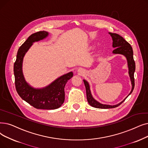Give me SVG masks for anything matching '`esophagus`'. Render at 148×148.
Returning <instances> with one entry per match:
<instances>
[{
	"mask_svg": "<svg viewBox=\"0 0 148 148\" xmlns=\"http://www.w3.org/2000/svg\"><path fill=\"white\" fill-rule=\"evenodd\" d=\"M77 71H78V73H79V74H80V75H83V74H85V71L83 70V69H82V68L79 69Z\"/></svg>",
	"mask_w": 148,
	"mask_h": 148,
	"instance_id": "obj_1",
	"label": "esophagus"
}]
</instances>
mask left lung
I'll use <instances>...</instances> for the list:
<instances>
[{
    "mask_svg": "<svg viewBox=\"0 0 148 148\" xmlns=\"http://www.w3.org/2000/svg\"><path fill=\"white\" fill-rule=\"evenodd\" d=\"M111 35V36L112 38V47L114 48H115V49L113 51L114 54H120L124 55L127 59V65L128 68H129V74L131 79V83H132V89L131 91L130 92V94L128 95L126 99L129 96L132 92L133 91V89L134 88L135 83H134V72L136 70V63H135L134 57H133V50L132 48L131 47V45L126 42L124 38L122 37L121 36L116 34V33H109ZM83 82L85 85L86 88V97L87 100L89 103V104L92 107L96 108H100V109H109V108H114L119 106L122 103H123L126 99L122 101L120 103L116 105H103L100 103L99 102L96 101L92 96V94L91 93V91H90L89 85L88 83L85 80H83Z\"/></svg>",
    "mask_w": 148,
    "mask_h": 148,
    "instance_id": "1",
    "label": "left lung"
}]
</instances>
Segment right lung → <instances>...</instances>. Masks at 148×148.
I'll list each match as a JSON object with an SVG mask.
<instances>
[{
    "label": "right lung",
    "mask_w": 148,
    "mask_h": 148,
    "mask_svg": "<svg viewBox=\"0 0 148 148\" xmlns=\"http://www.w3.org/2000/svg\"><path fill=\"white\" fill-rule=\"evenodd\" d=\"M48 35V33L47 31L37 32L29 36L19 48L14 64L15 86L19 96L35 108L55 110L63 103L65 100L64 88L68 80L73 76V73L70 72L60 77L45 88L34 89L25 80L22 68L23 57L33 43L43 39Z\"/></svg>",
    "instance_id": "add662e5"
}]
</instances>
